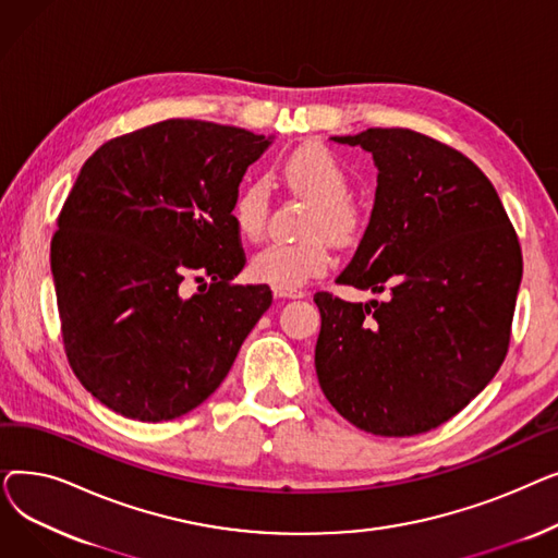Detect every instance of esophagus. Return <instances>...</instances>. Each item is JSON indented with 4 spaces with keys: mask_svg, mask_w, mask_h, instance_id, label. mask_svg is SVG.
I'll use <instances>...</instances> for the list:
<instances>
[{
    "mask_svg": "<svg viewBox=\"0 0 558 558\" xmlns=\"http://www.w3.org/2000/svg\"><path fill=\"white\" fill-rule=\"evenodd\" d=\"M274 294L278 299H305L303 289H274Z\"/></svg>",
    "mask_w": 558,
    "mask_h": 558,
    "instance_id": "34e87169",
    "label": "esophagus"
}]
</instances>
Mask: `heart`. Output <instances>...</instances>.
<instances>
[{"instance_id": "heart-1", "label": "heart", "mask_w": 558, "mask_h": 558, "mask_svg": "<svg viewBox=\"0 0 558 558\" xmlns=\"http://www.w3.org/2000/svg\"><path fill=\"white\" fill-rule=\"evenodd\" d=\"M284 179L316 201L312 232H326L337 242H353L364 228V217L355 203H350L353 179L345 165L324 144H305L282 165ZM230 215L234 228L246 240H257L267 228L269 183L255 179L234 194ZM332 264V251L324 234L303 242H271L259 248L248 264L255 282L274 289H299L312 278L324 276Z\"/></svg>"}]
</instances>
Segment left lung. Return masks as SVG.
Returning a JSON list of instances; mask_svg holds the SVG:
<instances>
[{
  "label": "left lung",
  "mask_w": 558,
  "mask_h": 558,
  "mask_svg": "<svg viewBox=\"0 0 558 558\" xmlns=\"http://www.w3.org/2000/svg\"><path fill=\"white\" fill-rule=\"evenodd\" d=\"M377 167L364 238L337 282L387 291L348 303L318 291V385L337 412L377 436L429 432L502 366L522 253L484 171L409 129L332 137Z\"/></svg>",
  "instance_id": "left-lung-1"
}]
</instances>
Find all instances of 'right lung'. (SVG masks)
<instances>
[{
  "label": "right lung",
  "instance_id": "obj_1",
  "mask_svg": "<svg viewBox=\"0 0 558 558\" xmlns=\"http://www.w3.org/2000/svg\"><path fill=\"white\" fill-rule=\"evenodd\" d=\"M274 137L167 120L114 137L85 160L58 217L51 274L78 383L142 423L179 418L223 383L267 284L244 264L230 205ZM203 282L192 298L182 282Z\"/></svg>",
  "mask_w": 558,
  "mask_h": 558
}]
</instances>
